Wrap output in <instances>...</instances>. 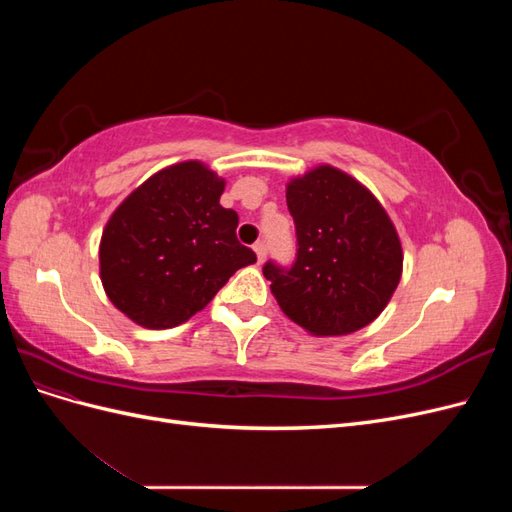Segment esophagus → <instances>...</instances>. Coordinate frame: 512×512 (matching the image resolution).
<instances>
[{"instance_id":"obj_1","label":"esophagus","mask_w":512,"mask_h":512,"mask_svg":"<svg viewBox=\"0 0 512 512\" xmlns=\"http://www.w3.org/2000/svg\"><path fill=\"white\" fill-rule=\"evenodd\" d=\"M254 252H256L258 262H262V260H265V256H267V245L262 243V241H258V243L254 245Z\"/></svg>"}]
</instances>
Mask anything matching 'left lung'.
Returning <instances> with one entry per match:
<instances>
[{
	"label": "left lung",
	"instance_id": "left-lung-1",
	"mask_svg": "<svg viewBox=\"0 0 512 512\" xmlns=\"http://www.w3.org/2000/svg\"><path fill=\"white\" fill-rule=\"evenodd\" d=\"M297 228L290 269L267 262L282 312L316 337L350 335L374 322L401 280L404 252L389 213L363 183L320 164L286 185Z\"/></svg>",
	"mask_w": 512,
	"mask_h": 512
}]
</instances>
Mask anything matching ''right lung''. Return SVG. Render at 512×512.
Segmentation results:
<instances>
[{"mask_svg": "<svg viewBox=\"0 0 512 512\" xmlns=\"http://www.w3.org/2000/svg\"><path fill=\"white\" fill-rule=\"evenodd\" d=\"M226 181L198 160L158 170L123 200L100 241L106 297L145 329L190 320L256 254L220 205Z\"/></svg>", "mask_w": 512, "mask_h": 512, "instance_id": "right-lung-1", "label": "right lung"}]
</instances>
